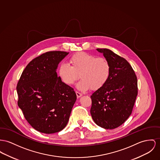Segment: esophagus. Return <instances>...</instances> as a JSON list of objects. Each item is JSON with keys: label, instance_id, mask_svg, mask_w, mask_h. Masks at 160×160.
Instances as JSON below:
<instances>
[{"label": "esophagus", "instance_id": "34e87169", "mask_svg": "<svg viewBox=\"0 0 160 160\" xmlns=\"http://www.w3.org/2000/svg\"><path fill=\"white\" fill-rule=\"evenodd\" d=\"M76 96L78 98H80V97H81V96H82V94L81 93H80V92H76Z\"/></svg>", "mask_w": 160, "mask_h": 160}]
</instances>
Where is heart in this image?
<instances>
[{
  "instance_id": "obj_1",
  "label": "heart",
  "mask_w": 160,
  "mask_h": 160,
  "mask_svg": "<svg viewBox=\"0 0 160 160\" xmlns=\"http://www.w3.org/2000/svg\"><path fill=\"white\" fill-rule=\"evenodd\" d=\"M70 65L61 64L58 68V74L62 81L67 85H73L80 78L82 79L77 87L86 90L91 87L96 90L106 84L110 75V65L107 59L96 58L90 54L79 52L69 58Z\"/></svg>"
}]
</instances>
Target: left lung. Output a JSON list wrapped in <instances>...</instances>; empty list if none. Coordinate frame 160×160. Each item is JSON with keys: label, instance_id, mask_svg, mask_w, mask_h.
Segmentation results:
<instances>
[{"label": "left lung", "instance_id": "obj_1", "mask_svg": "<svg viewBox=\"0 0 160 160\" xmlns=\"http://www.w3.org/2000/svg\"><path fill=\"white\" fill-rule=\"evenodd\" d=\"M110 65L106 84L92 95L90 113L99 127L113 129L131 115L138 95L137 78L128 61L107 48H97Z\"/></svg>", "mask_w": 160, "mask_h": 160}]
</instances>
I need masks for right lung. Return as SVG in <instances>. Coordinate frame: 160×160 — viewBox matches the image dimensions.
I'll use <instances>...</instances> for the list:
<instances>
[{
  "instance_id": "right-lung-1",
  "label": "right lung",
  "mask_w": 160,
  "mask_h": 160,
  "mask_svg": "<svg viewBox=\"0 0 160 160\" xmlns=\"http://www.w3.org/2000/svg\"><path fill=\"white\" fill-rule=\"evenodd\" d=\"M68 54L52 51L36 57L27 65L18 82V105L28 122L41 133L64 129L76 100L73 88L62 82L56 72Z\"/></svg>"
}]
</instances>
